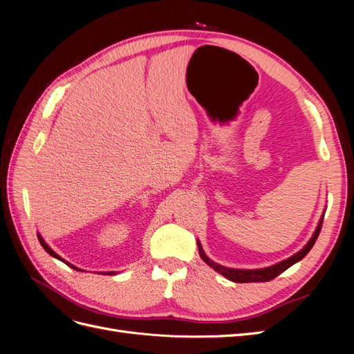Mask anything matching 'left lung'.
<instances>
[{"label":"left lung","instance_id":"left-lung-1","mask_svg":"<svg viewBox=\"0 0 354 354\" xmlns=\"http://www.w3.org/2000/svg\"><path fill=\"white\" fill-rule=\"evenodd\" d=\"M322 223H324V216H322V218H320V221H319V224H317V227H316V230H315V233H313L312 239H310V241L307 242V245L304 246V248H303L301 251H298V252L294 254L292 257H289V259H286V260H283V261H281V263H277V264H274V266L266 267V269L241 270V269H229V267L220 266V264L214 263L212 260L208 259L207 254L203 252L202 246H201V243H199V241H198L199 255H201V259H202L203 261H205L208 266H211L214 270L218 272V273L223 274L224 277H227V279L232 281V282H238V283L269 282V281L274 279L276 276H279L282 272H285L286 269H289V267H291L292 264H295V263H298L299 260L304 259V257L308 254V251L313 248V245H315V242H316V239H317V236H319V233H320V229H322Z\"/></svg>","mask_w":354,"mask_h":354}]
</instances>
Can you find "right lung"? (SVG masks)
<instances>
[{"label":"right lung","mask_w":354,"mask_h":354,"mask_svg":"<svg viewBox=\"0 0 354 354\" xmlns=\"http://www.w3.org/2000/svg\"><path fill=\"white\" fill-rule=\"evenodd\" d=\"M38 239H39V243H41V245H42V248H44V250H46V251H47V252H48V254H50V255H51V257H55V259H57V260H60V261H63V263H65V264H68V266H69V267H72V269H75V270H80V269H78V267H75V266H73V264H71V263H68V261H65V260H63V259H62V257H60V255H57V254H56V252H55V251H53V250H51V248H50V246H48V245H47V243H46V241H44V239H42V238H41V234H38ZM106 274H115V272H108V273H106Z\"/></svg>","instance_id":"1"}]
</instances>
